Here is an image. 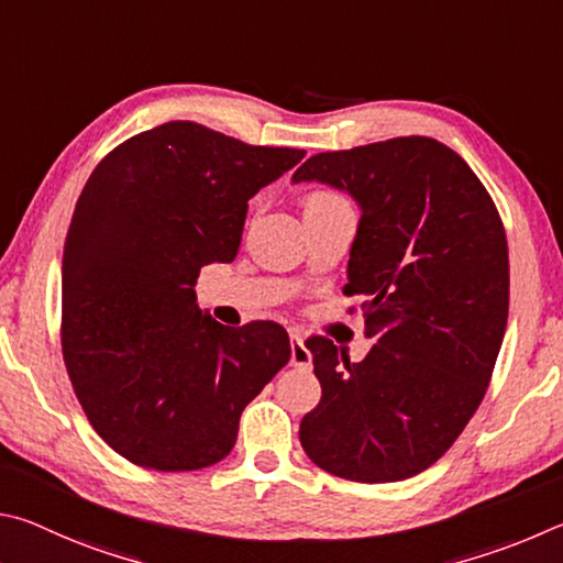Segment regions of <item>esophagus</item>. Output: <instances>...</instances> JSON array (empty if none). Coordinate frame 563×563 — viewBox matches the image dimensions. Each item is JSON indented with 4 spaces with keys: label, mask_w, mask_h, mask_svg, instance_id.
Here are the masks:
<instances>
[{
    "label": "esophagus",
    "mask_w": 563,
    "mask_h": 563,
    "mask_svg": "<svg viewBox=\"0 0 563 563\" xmlns=\"http://www.w3.org/2000/svg\"><path fill=\"white\" fill-rule=\"evenodd\" d=\"M291 366L301 371L311 368V353L303 346V339L299 333H291Z\"/></svg>",
    "instance_id": "34e87169"
}]
</instances>
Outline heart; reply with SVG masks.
Returning <instances> with one entry per match:
<instances>
[{"instance_id": "obj_1", "label": "heart", "mask_w": 563, "mask_h": 563, "mask_svg": "<svg viewBox=\"0 0 563 563\" xmlns=\"http://www.w3.org/2000/svg\"><path fill=\"white\" fill-rule=\"evenodd\" d=\"M341 205H349L346 200L339 192H331V190H313L307 195V200H303V212L307 210H327V207H341Z\"/></svg>"}]
</instances>
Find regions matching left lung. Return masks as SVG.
Here are the masks:
<instances>
[{
    "mask_svg": "<svg viewBox=\"0 0 563 563\" xmlns=\"http://www.w3.org/2000/svg\"><path fill=\"white\" fill-rule=\"evenodd\" d=\"M323 183L361 207L346 297H363L368 356L307 349L321 400L301 448L331 475L400 482L445 455L479 408L509 313L499 212L462 157L426 135L311 155L291 183Z\"/></svg>",
    "mask_w": 563,
    "mask_h": 563,
    "instance_id": "1",
    "label": "left lung"
}]
</instances>
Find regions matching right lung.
Returning a JSON list of instances; mask_svg holds the SVG:
<instances>
[{"label":"right lung","instance_id":"1","mask_svg":"<svg viewBox=\"0 0 563 563\" xmlns=\"http://www.w3.org/2000/svg\"><path fill=\"white\" fill-rule=\"evenodd\" d=\"M303 155L173 121L88 177L64 244V363L88 422L133 465L220 462L246 402L289 363L279 323L222 327L192 287L205 264L234 260L246 202Z\"/></svg>","mask_w":563,"mask_h":563}]
</instances>
